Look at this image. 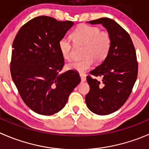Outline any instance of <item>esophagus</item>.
Returning <instances> with one entry per match:
<instances>
[{
    "mask_svg": "<svg viewBox=\"0 0 149 149\" xmlns=\"http://www.w3.org/2000/svg\"><path fill=\"white\" fill-rule=\"evenodd\" d=\"M80 77L81 79V81H86V75L84 73H80Z\"/></svg>",
    "mask_w": 149,
    "mask_h": 149,
    "instance_id": "1",
    "label": "esophagus"
}]
</instances>
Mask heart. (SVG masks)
Segmentation results:
<instances>
[{
	"mask_svg": "<svg viewBox=\"0 0 149 149\" xmlns=\"http://www.w3.org/2000/svg\"><path fill=\"white\" fill-rule=\"evenodd\" d=\"M71 40L76 45H83L84 57L81 61H74L68 64L67 68L84 73L92 65L94 59L97 62H102L109 53L111 46V37L106 31H100L97 26L81 24L72 32ZM58 47L61 55L65 59L70 56L71 44L68 39L62 38L58 42Z\"/></svg>",
	"mask_w": 149,
	"mask_h": 149,
	"instance_id": "1",
	"label": "heart"
}]
</instances>
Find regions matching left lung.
I'll return each instance as SVG.
<instances>
[{
  "label": "left lung",
  "instance_id": "1",
  "mask_svg": "<svg viewBox=\"0 0 149 149\" xmlns=\"http://www.w3.org/2000/svg\"><path fill=\"white\" fill-rule=\"evenodd\" d=\"M87 23L102 25L110 35L111 46L104 61L90 71L102 81L86 77L90 91L86 103L94 113L109 115L124 104L133 89L138 76L136 50L128 33L112 19L101 18Z\"/></svg>",
  "mask_w": 149,
  "mask_h": 149
}]
</instances>
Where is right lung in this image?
<instances>
[{
    "mask_svg": "<svg viewBox=\"0 0 149 149\" xmlns=\"http://www.w3.org/2000/svg\"><path fill=\"white\" fill-rule=\"evenodd\" d=\"M46 16L25 24L13 42L10 73L21 97L36 113L52 115L65 107L69 95L81 81L79 73H60L64 58L58 42L73 26Z\"/></svg>",
    "mask_w": 149,
    "mask_h": 149,
    "instance_id": "add662e5",
    "label": "right lung"
}]
</instances>
